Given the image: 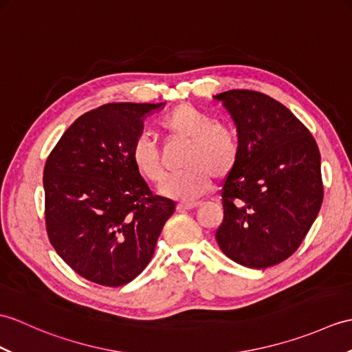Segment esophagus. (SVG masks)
Segmentation results:
<instances>
[{
	"instance_id": "1",
	"label": "esophagus",
	"mask_w": 352,
	"mask_h": 352,
	"mask_svg": "<svg viewBox=\"0 0 352 352\" xmlns=\"http://www.w3.org/2000/svg\"><path fill=\"white\" fill-rule=\"evenodd\" d=\"M201 206L199 202H179L177 206L178 211H187V210H195Z\"/></svg>"
}]
</instances>
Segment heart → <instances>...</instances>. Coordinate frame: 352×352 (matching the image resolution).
<instances>
[{"label": "heart", "mask_w": 352, "mask_h": 352, "mask_svg": "<svg viewBox=\"0 0 352 352\" xmlns=\"http://www.w3.org/2000/svg\"><path fill=\"white\" fill-rule=\"evenodd\" d=\"M168 136L187 142L183 166L186 168L162 186L160 193L178 201H193L206 193L213 175L223 178L236 165L240 144L231 127L216 124L207 113L190 104H179L160 121ZM132 162L136 170L153 184L165 179V168L156 146L148 138L136 139L132 148Z\"/></svg>", "instance_id": "obj_1"}]
</instances>
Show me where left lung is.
I'll use <instances>...</instances> for the list:
<instances>
[{
  "mask_svg": "<svg viewBox=\"0 0 352 352\" xmlns=\"http://www.w3.org/2000/svg\"><path fill=\"white\" fill-rule=\"evenodd\" d=\"M213 99L230 112L240 144L222 187L217 244L240 265H276L298 249L320 213V150L303 122L270 96L230 89Z\"/></svg>",
  "mask_w": 352,
  "mask_h": 352,
  "instance_id": "1",
  "label": "left lung"
}]
</instances>
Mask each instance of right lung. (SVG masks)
Segmentation results:
<instances>
[{"label":"right lung","instance_id":"add662e5","mask_svg":"<svg viewBox=\"0 0 352 352\" xmlns=\"http://www.w3.org/2000/svg\"><path fill=\"white\" fill-rule=\"evenodd\" d=\"M165 103H109L80 116L43 170L49 241L63 261L103 287L148 265L175 202L153 195L132 162L144 118Z\"/></svg>","mask_w":352,"mask_h":352}]
</instances>
